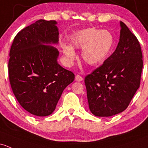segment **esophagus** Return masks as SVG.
Returning a JSON list of instances; mask_svg holds the SVG:
<instances>
[{
    "instance_id": "34e87169",
    "label": "esophagus",
    "mask_w": 148,
    "mask_h": 148,
    "mask_svg": "<svg viewBox=\"0 0 148 148\" xmlns=\"http://www.w3.org/2000/svg\"><path fill=\"white\" fill-rule=\"evenodd\" d=\"M75 79L77 82H82V81H83V78H82L80 75H78V74H77V75H76Z\"/></svg>"
}]
</instances>
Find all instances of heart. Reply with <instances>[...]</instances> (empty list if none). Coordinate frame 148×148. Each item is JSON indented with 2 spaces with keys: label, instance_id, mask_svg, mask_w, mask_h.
<instances>
[{
  "label": "heart",
  "instance_id": "b5f03b06",
  "mask_svg": "<svg viewBox=\"0 0 148 148\" xmlns=\"http://www.w3.org/2000/svg\"><path fill=\"white\" fill-rule=\"evenodd\" d=\"M114 45V37L108 29L94 27L76 32L70 40V46L62 47L65 62L71 64L76 60L74 49H82L81 57L90 66H96L105 61Z\"/></svg>",
  "mask_w": 148,
  "mask_h": 148
}]
</instances>
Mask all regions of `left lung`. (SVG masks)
I'll use <instances>...</instances> for the list:
<instances>
[{"label":"left lung","mask_w":148,"mask_h":148,"mask_svg":"<svg viewBox=\"0 0 148 148\" xmlns=\"http://www.w3.org/2000/svg\"><path fill=\"white\" fill-rule=\"evenodd\" d=\"M119 44L103 64L85 77L91 113L110 117L125 111L140 87L143 55L136 37L120 21Z\"/></svg>","instance_id":"left-lung-1"}]
</instances>
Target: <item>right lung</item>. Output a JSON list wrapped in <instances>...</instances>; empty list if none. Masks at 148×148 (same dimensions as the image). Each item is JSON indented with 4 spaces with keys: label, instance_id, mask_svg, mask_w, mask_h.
Segmentation results:
<instances>
[{
    "label": "right lung",
    "instance_id": "obj_1",
    "mask_svg": "<svg viewBox=\"0 0 148 148\" xmlns=\"http://www.w3.org/2000/svg\"><path fill=\"white\" fill-rule=\"evenodd\" d=\"M55 21L39 20L20 31L10 51L8 74L15 98L25 111L47 116L55 110L74 74L57 62L59 29Z\"/></svg>",
    "mask_w": 148,
    "mask_h": 148
}]
</instances>
